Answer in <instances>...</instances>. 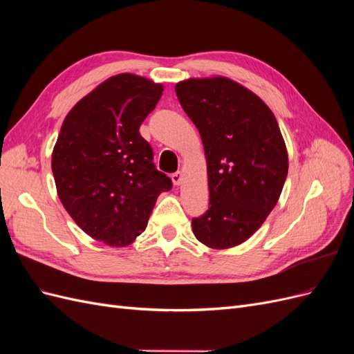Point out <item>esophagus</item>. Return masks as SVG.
<instances>
[{
    "mask_svg": "<svg viewBox=\"0 0 354 354\" xmlns=\"http://www.w3.org/2000/svg\"><path fill=\"white\" fill-rule=\"evenodd\" d=\"M171 178H173V183L176 186H180L181 181H183V173H181V171H177V173H174L173 176H171Z\"/></svg>",
    "mask_w": 354,
    "mask_h": 354,
    "instance_id": "1",
    "label": "esophagus"
}]
</instances>
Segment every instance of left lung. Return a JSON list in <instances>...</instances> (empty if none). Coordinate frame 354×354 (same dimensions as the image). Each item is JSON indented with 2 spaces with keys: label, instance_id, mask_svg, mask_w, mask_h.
Instances as JSON below:
<instances>
[{
  "label": "left lung",
  "instance_id": "8db88e82",
  "mask_svg": "<svg viewBox=\"0 0 354 354\" xmlns=\"http://www.w3.org/2000/svg\"><path fill=\"white\" fill-rule=\"evenodd\" d=\"M176 93L207 158L209 208L192 229L212 250L241 245L272 212L288 176L279 125L259 95L229 78L180 81Z\"/></svg>",
  "mask_w": 354,
  "mask_h": 354
}]
</instances>
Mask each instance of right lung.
<instances>
[{
  "label": "right lung",
  "instance_id": "right-lung-1",
  "mask_svg": "<svg viewBox=\"0 0 354 354\" xmlns=\"http://www.w3.org/2000/svg\"><path fill=\"white\" fill-rule=\"evenodd\" d=\"M162 84L120 73L73 106L53 149L60 202L95 241L127 246L145 232L158 196L173 187L138 133Z\"/></svg>",
  "mask_w": 354,
  "mask_h": 354
}]
</instances>
